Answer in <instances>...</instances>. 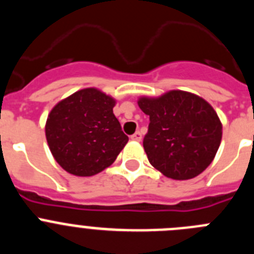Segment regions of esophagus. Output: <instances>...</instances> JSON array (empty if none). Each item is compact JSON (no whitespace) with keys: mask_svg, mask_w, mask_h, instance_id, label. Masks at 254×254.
<instances>
[{"mask_svg":"<svg viewBox=\"0 0 254 254\" xmlns=\"http://www.w3.org/2000/svg\"><path fill=\"white\" fill-rule=\"evenodd\" d=\"M141 138H142V134H141V132H136V133H133L131 136V140H133V141H141Z\"/></svg>","mask_w":254,"mask_h":254,"instance_id":"1","label":"esophagus"}]
</instances>
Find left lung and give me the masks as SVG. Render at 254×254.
<instances>
[{
	"instance_id": "8db88e82",
	"label": "left lung",
	"mask_w": 254,
	"mask_h": 254,
	"mask_svg": "<svg viewBox=\"0 0 254 254\" xmlns=\"http://www.w3.org/2000/svg\"><path fill=\"white\" fill-rule=\"evenodd\" d=\"M137 103L150 117L143 149L155 169L186 181L210 165L221 142L223 125L205 99L172 90L159 98L141 96Z\"/></svg>"
}]
</instances>
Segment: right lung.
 I'll return each mask as SVG.
<instances>
[{
	"label": "right lung",
	"instance_id": "obj_1",
	"mask_svg": "<svg viewBox=\"0 0 254 254\" xmlns=\"http://www.w3.org/2000/svg\"><path fill=\"white\" fill-rule=\"evenodd\" d=\"M114 105L112 96L87 87L61 100L48 114L49 150L69 174L95 176L112 165L128 142L113 114Z\"/></svg>",
	"mask_w": 254,
	"mask_h": 254
}]
</instances>
